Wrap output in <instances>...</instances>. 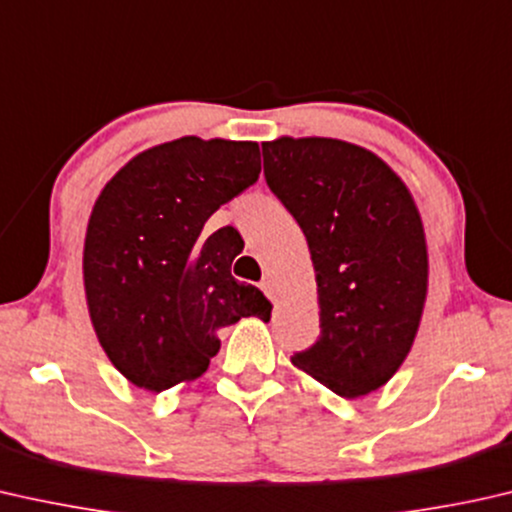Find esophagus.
<instances>
[{"label": "esophagus", "instance_id": "1", "mask_svg": "<svg viewBox=\"0 0 512 512\" xmlns=\"http://www.w3.org/2000/svg\"><path fill=\"white\" fill-rule=\"evenodd\" d=\"M261 291L272 300L274 293H272V281H270V277H263V281H261Z\"/></svg>", "mask_w": 512, "mask_h": 512}]
</instances>
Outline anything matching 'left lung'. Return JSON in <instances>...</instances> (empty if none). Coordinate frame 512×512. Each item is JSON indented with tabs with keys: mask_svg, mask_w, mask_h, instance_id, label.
<instances>
[{
	"mask_svg": "<svg viewBox=\"0 0 512 512\" xmlns=\"http://www.w3.org/2000/svg\"><path fill=\"white\" fill-rule=\"evenodd\" d=\"M265 182L305 233L321 337L291 362L339 397L392 379L427 298V242L411 191L383 159L337 138L263 143Z\"/></svg>",
	"mask_w": 512,
	"mask_h": 512,
	"instance_id": "8db88e82",
	"label": "left lung"
}]
</instances>
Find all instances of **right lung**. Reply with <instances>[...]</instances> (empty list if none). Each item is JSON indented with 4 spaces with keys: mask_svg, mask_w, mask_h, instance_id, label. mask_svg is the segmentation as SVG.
Returning a JSON list of instances; mask_svg holds the SVG:
<instances>
[{
    "mask_svg": "<svg viewBox=\"0 0 512 512\" xmlns=\"http://www.w3.org/2000/svg\"><path fill=\"white\" fill-rule=\"evenodd\" d=\"M258 173V143L184 136L140 152L96 198L83 251L87 307L103 351L138 388L198 379L221 328L270 316L265 295L231 274L240 235L205 231Z\"/></svg>",
    "mask_w": 512,
    "mask_h": 512,
    "instance_id": "1",
    "label": "right lung"
}]
</instances>
